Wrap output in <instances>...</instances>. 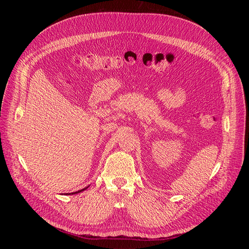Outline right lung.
<instances>
[{"label":"right lung","mask_w":249,"mask_h":249,"mask_svg":"<svg viewBox=\"0 0 249 249\" xmlns=\"http://www.w3.org/2000/svg\"><path fill=\"white\" fill-rule=\"evenodd\" d=\"M88 187H89V186H88ZM88 187L84 188V189H82V190H79V191H77V192H72V193H65V194H69V195H71V194H77V193H79V192H82V191H84V190H86Z\"/></svg>","instance_id":"right-lung-1"}]
</instances>
